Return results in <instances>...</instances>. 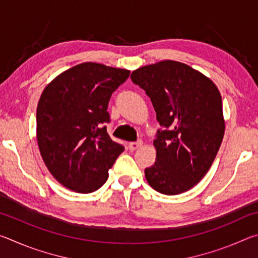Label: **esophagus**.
I'll return each mask as SVG.
<instances>
[{"label": "esophagus", "instance_id": "obj_1", "mask_svg": "<svg viewBox=\"0 0 258 258\" xmlns=\"http://www.w3.org/2000/svg\"><path fill=\"white\" fill-rule=\"evenodd\" d=\"M140 147H142V141H137V142H131L128 145L130 150H137Z\"/></svg>", "mask_w": 258, "mask_h": 258}]
</instances>
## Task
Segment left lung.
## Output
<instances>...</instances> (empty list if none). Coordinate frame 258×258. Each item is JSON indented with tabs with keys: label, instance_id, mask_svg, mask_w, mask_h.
I'll use <instances>...</instances> for the list:
<instances>
[{
	"label": "left lung",
	"instance_id": "1",
	"mask_svg": "<svg viewBox=\"0 0 258 258\" xmlns=\"http://www.w3.org/2000/svg\"><path fill=\"white\" fill-rule=\"evenodd\" d=\"M146 91L164 131L154 141L156 161L145 169L149 185L180 195L206 175L224 137L222 98L203 73L174 60L140 67L131 75Z\"/></svg>",
	"mask_w": 258,
	"mask_h": 258
}]
</instances>
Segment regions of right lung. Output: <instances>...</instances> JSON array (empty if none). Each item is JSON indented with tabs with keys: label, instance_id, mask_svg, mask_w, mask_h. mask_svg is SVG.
Listing matches in <instances>:
<instances>
[{
	"label": "right lung",
	"instance_id": "add662e5",
	"mask_svg": "<svg viewBox=\"0 0 258 258\" xmlns=\"http://www.w3.org/2000/svg\"><path fill=\"white\" fill-rule=\"evenodd\" d=\"M127 69L83 62L45 86L36 110V138L42 159L60 184L78 194L101 187L124 150L103 123L108 102L127 80Z\"/></svg>",
	"mask_w": 258,
	"mask_h": 258
}]
</instances>
